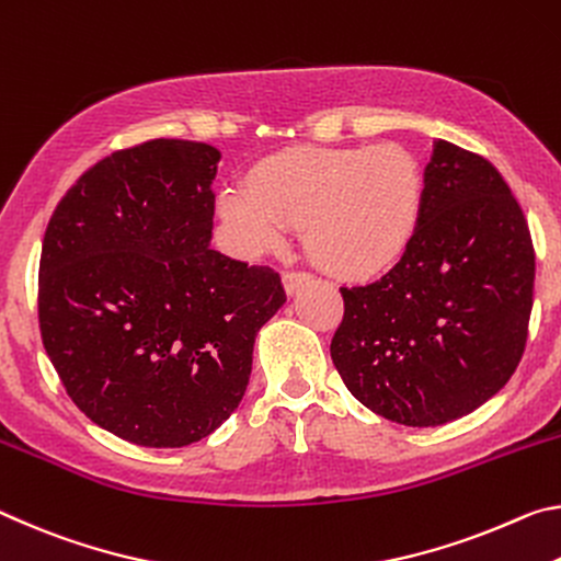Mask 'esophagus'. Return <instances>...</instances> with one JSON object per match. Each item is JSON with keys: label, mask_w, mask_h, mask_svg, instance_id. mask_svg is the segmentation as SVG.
Instances as JSON below:
<instances>
[{"label": "esophagus", "mask_w": 561, "mask_h": 561, "mask_svg": "<svg viewBox=\"0 0 561 561\" xmlns=\"http://www.w3.org/2000/svg\"><path fill=\"white\" fill-rule=\"evenodd\" d=\"M310 280H313V275H310L308 271L290 268V271L283 273V286H286L288 296H293V293H296L300 286H306V283H310Z\"/></svg>", "instance_id": "1"}]
</instances>
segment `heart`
Returning <instances> with one entry per match:
<instances>
[{"label":"heart","instance_id":"obj_1","mask_svg":"<svg viewBox=\"0 0 561 561\" xmlns=\"http://www.w3.org/2000/svg\"><path fill=\"white\" fill-rule=\"evenodd\" d=\"M425 208V176L398 144L373 149H306L263 167L251 186L228 188L220 214L253 251L306 226L310 255L341 278L365 280L408 253Z\"/></svg>","mask_w":561,"mask_h":561}]
</instances>
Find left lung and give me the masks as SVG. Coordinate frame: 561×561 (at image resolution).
Returning <instances> with one entry per match:
<instances>
[{
    "label": "left lung",
    "instance_id": "1",
    "mask_svg": "<svg viewBox=\"0 0 561 561\" xmlns=\"http://www.w3.org/2000/svg\"><path fill=\"white\" fill-rule=\"evenodd\" d=\"M330 355L380 417L435 427L497 394L525 355L535 245L507 181L437 139L408 253L380 280L341 288Z\"/></svg>",
    "mask_w": 561,
    "mask_h": 561
}]
</instances>
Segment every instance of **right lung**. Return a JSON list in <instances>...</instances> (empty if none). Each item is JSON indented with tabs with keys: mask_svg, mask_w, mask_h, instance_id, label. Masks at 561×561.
Segmentation results:
<instances>
[{
	"mask_svg": "<svg viewBox=\"0 0 561 561\" xmlns=\"http://www.w3.org/2000/svg\"><path fill=\"white\" fill-rule=\"evenodd\" d=\"M218 159L183 139L114 151L44 233V351L73 405L134 445L214 433L243 398L255 333L286 302L268 265L208 245Z\"/></svg>",
	"mask_w": 561,
	"mask_h": 561,
	"instance_id": "1",
	"label": "right lung"
}]
</instances>
